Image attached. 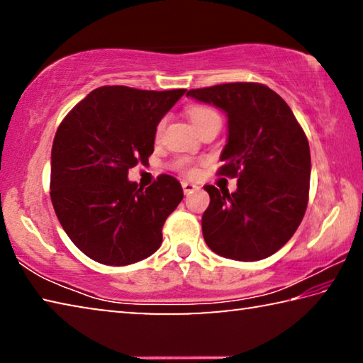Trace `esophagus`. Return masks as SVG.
Listing matches in <instances>:
<instances>
[{
    "label": "esophagus",
    "instance_id": "1",
    "mask_svg": "<svg viewBox=\"0 0 363 363\" xmlns=\"http://www.w3.org/2000/svg\"><path fill=\"white\" fill-rule=\"evenodd\" d=\"M182 189H184V194L186 195H189V194H192L194 190H196L199 189V186H195L194 182H189V181H182Z\"/></svg>",
    "mask_w": 363,
    "mask_h": 363
}]
</instances>
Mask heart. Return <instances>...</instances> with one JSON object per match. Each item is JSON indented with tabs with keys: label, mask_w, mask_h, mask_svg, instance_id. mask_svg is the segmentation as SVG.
<instances>
[{
	"label": "heart",
	"mask_w": 363,
	"mask_h": 363,
	"mask_svg": "<svg viewBox=\"0 0 363 363\" xmlns=\"http://www.w3.org/2000/svg\"><path fill=\"white\" fill-rule=\"evenodd\" d=\"M189 116L192 123L195 125L196 130H200V128H203L206 123H210L213 120H220L219 115L216 110H213L211 107H206V106H194L189 108ZM164 123L167 120H160L158 125H157V130H155V139H160L163 134L164 130ZM174 168L179 169L181 173H186L189 176H195L196 174V168L192 160L189 158H177L174 162Z\"/></svg>",
	"instance_id": "heart-1"
}]
</instances>
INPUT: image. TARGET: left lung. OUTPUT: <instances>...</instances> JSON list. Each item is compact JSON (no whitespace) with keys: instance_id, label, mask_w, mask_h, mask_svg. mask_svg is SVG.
I'll return each mask as SVG.
<instances>
[{"instance_id":"obj_1","label":"left lung","mask_w":363,"mask_h":363,"mask_svg":"<svg viewBox=\"0 0 363 363\" xmlns=\"http://www.w3.org/2000/svg\"><path fill=\"white\" fill-rule=\"evenodd\" d=\"M189 97L224 110L229 125L218 174L237 190L205 186L210 206L201 230L210 250L235 261H259L290 240L309 200V143L281 97L261 83L190 89Z\"/></svg>"}]
</instances>
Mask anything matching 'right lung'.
<instances>
[{"label":"right lung","instance_id":"obj_1","mask_svg":"<svg viewBox=\"0 0 363 363\" xmlns=\"http://www.w3.org/2000/svg\"><path fill=\"white\" fill-rule=\"evenodd\" d=\"M184 93L102 86L59 125L51 201L67 235L91 259L128 266L162 245L164 220L184 196L181 184L162 174L144 190L128 181V169L149 162L158 121Z\"/></svg>","mask_w":363,"mask_h":363}]
</instances>
